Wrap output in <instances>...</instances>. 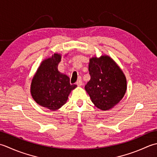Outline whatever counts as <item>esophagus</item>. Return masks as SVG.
<instances>
[{"label":"esophagus","mask_w":157,"mask_h":157,"mask_svg":"<svg viewBox=\"0 0 157 157\" xmlns=\"http://www.w3.org/2000/svg\"><path fill=\"white\" fill-rule=\"evenodd\" d=\"M76 84L78 86H81V85H82V78H81V77H79V78H78L77 81H76Z\"/></svg>","instance_id":"obj_1"}]
</instances>
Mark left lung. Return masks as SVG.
Segmentation results:
<instances>
[{
	"label": "left lung",
	"instance_id": "left-lung-1",
	"mask_svg": "<svg viewBox=\"0 0 157 157\" xmlns=\"http://www.w3.org/2000/svg\"><path fill=\"white\" fill-rule=\"evenodd\" d=\"M89 64L91 79L85 89L95 106L107 110L119 103L127 90L122 70L109 56L92 57Z\"/></svg>",
	"mask_w": 157,
	"mask_h": 157
}]
</instances>
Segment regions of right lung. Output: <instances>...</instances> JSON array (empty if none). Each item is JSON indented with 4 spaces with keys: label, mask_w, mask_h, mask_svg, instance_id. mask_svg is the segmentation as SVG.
<instances>
[{
    "label": "right lung",
    "mask_w": 157,
    "mask_h": 157,
    "mask_svg": "<svg viewBox=\"0 0 157 157\" xmlns=\"http://www.w3.org/2000/svg\"><path fill=\"white\" fill-rule=\"evenodd\" d=\"M61 56L55 53L41 63L31 83V94L34 101L51 110H56L68 100L76 85H70L68 76L57 70Z\"/></svg>",
    "instance_id": "obj_1"
}]
</instances>
